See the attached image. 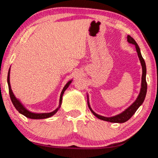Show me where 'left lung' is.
Wrapping results in <instances>:
<instances>
[{
    "mask_svg": "<svg viewBox=\"0 0 158 158\" xmlns=\"http://www.w3.org/2000/svg\"><path fill=\"white\" fill-rule=\"evenodd\" d=\"M127 41H128L130 44H134L135 46V48H136V51L137 52L138 57H139V59L140 60L141 64H142V84H141V89H140V92L138 95L137 98L136 100L133 103H132L128 108L126 109L123 112H122L120 114H118L117 115L113 116V117H103V116L97 114L96 112H94L92 110V109L91 108L90 105H89V96L87 95V104L88 106H89V108L91 110V112L93 113V114L96 116V117L98 118L99 119L106 121H108V122H111V123H124L129 120L130 118L132 117V116L133 115L135 112L137 111V109L142 106V104L143 103V102L144 101V99L146 95V92H147V82H146V63L144 60L143 59L142 55L141 54V51H140V48L139 46L137 45V44L136 41H135V40L132 37H131L130 35H128L127 37Z\"/></svg>",
    "mask_w": 158,
    "mask_h": 158,
    "instance_id": "left-lung-1",
    "label": "left lung"
}]
</instances>
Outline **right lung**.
<instances>
[{
    "mask_svg": "<svg viewBox=\"0 0 158 158\" xmlns=\"http://www.w3.org/2000/svg\"><path fill=\"white\" fill-rule=\"evenodd\" d=\"M10 68L9 69V71H8V74H7V84H8V87H9V93H10L11 101H12L14 106L15 107V108L19 113H21V114L24 115L25 117H26L27 118H32V119H42V118H47L52 117V116H53L55 113L58 111V110L60 109L61 104H62V96L64 94V93L65 90L67 89L72 82V80H71V81H69L65 85V86L64 87L60 94L59 106H58V107H57V109H55L54 111H52L51 112H48V113H35V112H32L29 111L28 110H27L26 107H24L23 105L21 103V101H19V99L16 98L15 94H14V93L12 92V90L11 89V86H10Z\"/></svg>",
    "mask_w": 158,
    "mask_h": 158,
    "instance_id": "right-lung-1",
    "label": "right lung"
}]
</instances>
